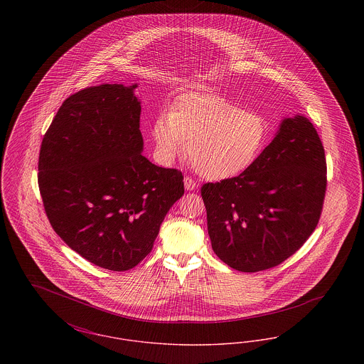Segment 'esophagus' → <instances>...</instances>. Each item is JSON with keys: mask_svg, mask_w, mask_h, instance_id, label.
<instances>
[{"mask_svg": "<svg viewBox=\"0 0 364 364\" xmlns=\"http://www.w3.org/2000/svg\"><path fill=\"white\" fill-rule=\"evenodd\" d=\"M184 187H186L187 191H195L198 188V184H196V181L193 178L184 177Z\"/></svg>", "mask_w": 364, "mask_h": 364, "instance_id": "34e87169", "label": "esophagus"}]
</instances>
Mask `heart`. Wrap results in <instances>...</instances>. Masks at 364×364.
Here are the masks:
<instances>
[{
	"label": "heart",
	"mask_w": 364,
	"mask_h": 364,
	"mask_svg": "<svg viewBox=\"0 0 364 364\" xmlns=\"http://www.w3.org/2000/svg\"><path fill=\"white\" fill-rule=\"evenodd\" d=\"M267 132V122L258 113L202 92L178 97L151 128L162 162H172L188 144L193 169L214 181L247 172L260 156Z\"/></svg>",
	"instance_id": "1"
}]
</instances>
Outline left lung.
<instances>
[{"label":"left lung","instance_id":"left-lung-1","mask_svg":"<svg viewBox=\"0 0 364 364\" xmlns=\"http://www.w3.org/2000/svg\"><path fill=\"white\" fill-rule=\"evenodd\" d=\"M325 191L326 159L316 129L301 114L284 117L247 172L202 187L215 255L244 273L282 263L311 236Z\"/></svg>","mask_w":364,"mask_h":364}]
</instances>
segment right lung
Listing matches in <instances>:
<instances>
[{
	"instance_id": "right-lung-1",
	"label": "right lung",
	"mask_w": 364,
	"mask_h": 364,
	"mask_svg": "<svg viewBox=\"0 0 364 364\" xmlns=\"http://www.w3.org/2000/svg\"><path fill=\"white\" fill-rule=\"evenodd\" d=\"M138 85H100L64 101L45 134L38 184L54 232L85 259L125 272L144 259L183 174L143 156Z\"/></svg>"
}]
</instances>
